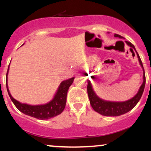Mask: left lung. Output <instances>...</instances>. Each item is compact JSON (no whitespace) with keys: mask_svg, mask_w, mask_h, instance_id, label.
I'll use <instances>...</instances> for the list:
<instances>
[{"mask_svg":"<svg viewBox=\"0 0 151 151\" xmlns=\"http://www.w3.org/2000/svg\"><path fill=\"white\" fill-rule=\"evenodd\" d=\"M114 36L118 37L119 38H123L122 36H119L118 34H114ZM125 42L128 46L133 48L137 53L139 63L143 69V82H142V85L140 86L137 93L133 98L127 101H124V102H114V101L105 100L100 98L95 92L91 82H90V80H88L87 93L90 100V104L95 111L101 115H104V116H119V115L125 114V113L129 112L131 109H133L139 102L142 94H143L144 87H145V72H144L143 65H142L139 55H138L137 52L135 50V47L132 43L128 42V41H125Z\"/></svg>","mask_w":151,"mask_h":151,"instance_id":"left-lung-1","label":"left lung"}]
</instances>
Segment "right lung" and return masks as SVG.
I'll return each mask as SVG.
<instances>
[{
    "label": "right lung",
    "instance_id": "obj_1",
    "mask_svg": "<svg viewBox=\"0 0 151 151\" xmlns=\"http://www.w3.org/2000/svg\"><path fill=\"white\" fill-rule=\"evenodd\" d=\"M24 45V44H23ZM9 65L8 67L7 76H6V86L8 94L16 108L24 114L29 116L36 117L39 119H48L60 114L64 111L67 102V95L69 86L73 83L75 77L63 80L60 84L53 98L47 103L43 104L32 105L26 103H21L16 100L12 96L8 87V73Z\"/></svg>",
    "mask_w": 151,
    "mask_h": 151
}]
</instances>
